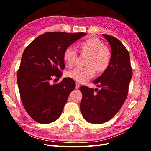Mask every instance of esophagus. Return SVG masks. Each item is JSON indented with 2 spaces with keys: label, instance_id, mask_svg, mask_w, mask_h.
I'll list each match as a JSON object with an SVG mask.
<instances>
[{
  "label": "esophagus",
  "instance_id": "34e87169",
  "mask_svg": "<svg viewBox=\"0 0 151 151\" xmlns=\"http://www.w3.org/2000/svg\"><path fill=\"white\" fill-rule=\"evenodd\" d=\"M79 87H80V84L79 83H76V89H79Z\"/></svg>",
  "mask_w": 151,
  "mask_h": 151
}]
</instances>
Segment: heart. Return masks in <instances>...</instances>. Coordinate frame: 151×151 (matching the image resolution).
<instances>
[{"label":"heart","instance_id":"1","mask_svg":"<svg viewBox=\"0 0 151 151\" xmlns=\"http://www.w3.org/2000/svg\"><path fill=\"white\" fill-rule=\"evenodd\" d=\"M81 53L87 54L84 67H77L67 72V76L79 83H84L94 77L96 71L103 72L111 62V52L101 40L90 37L79 43ZM77 56L75 48H66L63 53V59L68 67L74 65Z\"/></svg>","mask_w":151,"mask_h":151}]
</instances>
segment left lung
<instances>
[{
  "label": "left lung",
  "mask_w": 151,
  "mask_h": 151,
  "mask_svg": "<svg viewBox=\"0 0 151 151\" xmlns=\"http://www.w3.org/2000/svg\"><path fill=\"white\" fill-rule=\"evenodd\" d=\"M103 35L110 45L111 57L107 69L93 82L101 89L80 87L81 112L86 121L94 124L109 120L120 110L132 77L130 55L124 45L114 36Z\"/></svg>",
  "instance_id": "obj_1"
}]
</instances>
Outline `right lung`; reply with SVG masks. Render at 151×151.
<instances>
[{
  "label": "right lung",
  "instance_id": "1",
  "mask_svg": "<svg viewBox=\"0 0 151 151\" xmlns=\"http://www.w3.org/2000/svg\"><path fill=\"white\" fill-rule=\"evenodd\" d=\"M86 35L47 32L25 48L17 81L23 106L36 122L47 124L61 115L68 95L76 88L75 82L68 77L52 85L50 81L62 75L65 49Z\"/></svg>",
  "mask_w": 151,
  "mask_h": 151
}]
</instances>
